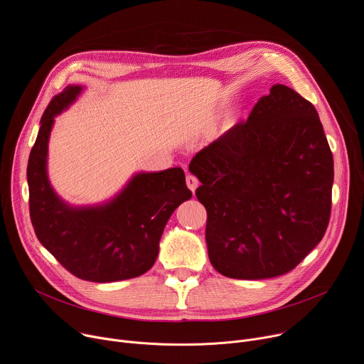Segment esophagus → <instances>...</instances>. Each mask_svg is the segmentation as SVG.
Segmentation results:
<instances>
[{
    "mask_svg": "<svg viewBox=\"0 0 364 364\" xmlns=\"http://www.w3.org/2000/svg\"><path fill=\"white\" fill-rule=\"evenodd\" d=\"M198 185H200L198 178H195L193 175H188V176H186V186L189 188V191H191L192 193L195 192V189L198 188Z\"/></svg>",
    "mask_w": 364,
    "mask_h": 364,
    "instance_id": "esophagus-1",
    "label": "esophagus"
}]
</instances>
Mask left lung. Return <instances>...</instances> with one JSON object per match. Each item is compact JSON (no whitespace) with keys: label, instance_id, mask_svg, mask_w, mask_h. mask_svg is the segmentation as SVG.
Returning <instances> with one entry per match:
<instances>
[{"label":"left lung","instance_id":"8db88e82","mask_svg":"<svg viewBox=\"0 0 364 364\" xmlns=\"http://www.w3.org/2000/svg\"><path fill=\"white\" fill-rule=\"evenodd\" d=\"M189 171L203 183L195 195L207 210L208 258L223 275H283L326 232L332 153L315 106L287 86H272Z\"/></svg>","mask_w":364,"mask_h":364}]
</instances>
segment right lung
Here are the masks:
<instances>
[{
  "mask_svg": "<svg viewBox=\"0 0 364 364\" xmlns=\"http://www.w3.org/2000/svg\"><path fill=\"white\" fill-rule=\"evenodd\" d=\"M80 86H67L45 109L27 163L29 211L39 242L73 275L112 283L147 272L159 255L167 220L191 198L181 167L138 173L115 200L73 208L63 203L46 176L48 139L53 117L71 105Z\"/></svg>",
  "mask_w": 364,
  "mask_h": 364,
  "instance_id": "add662e5",
  "label": "right lung"
}]
</instances>
